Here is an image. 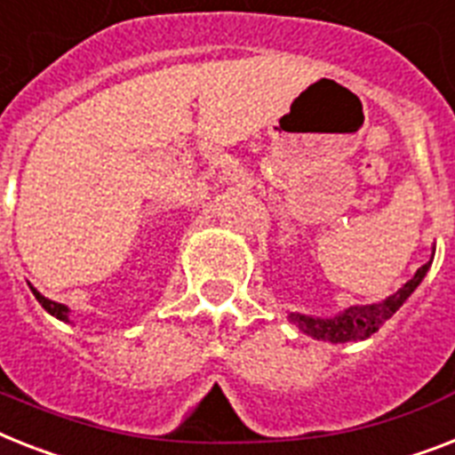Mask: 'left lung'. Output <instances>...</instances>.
<instances>
[{
	"mask_svg": "<svg viewBox=\"0 0 455 455\" xmlns=\"http://www.w3.org/2000/svg\"><path fill=\"white\" fill-rule=\"evenodd\" d=\"M427 268H430V261L420 266L419 271H416V275H413L409 283H404L400 290L395 291L393 297H387L386 301H379V304L353 306V308H346L341 315L331 317V320L299 315V313H291L290 320L297 324L301 331L315 336V339H323V341H362V339H369V336L381 330V324L386 323L387 317H393L395 311L411 297V291L420 285V280L426 278Z\"/></svg>",
	"mask_w": 455,
	"mask_h": 455,
	"instance_id": "left-lung-1",
	"label": "left lung"
}]
</instances>
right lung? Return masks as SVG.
Masks as SVG:
<instances>
[{"label": "right lung", "mask_w": 455, "mask_h": 455, "mask_svg": "<svg viewBox=\"0 0 455 455\" xmlns=\"http://www.w3.org/2000/svg\"><path fill=\"white\" fill-rule=\"evenodd\" d=\"M32 294H35L36 297V301H39V304L44 306V308H46L48 313H51V315H55L58 317V320H68V306H62V304H55V301H51V299H46V297H42V294H39V291L35 290V287H32Z\"/></svg>", "instance_id": "obj_1"}]
</instances>
